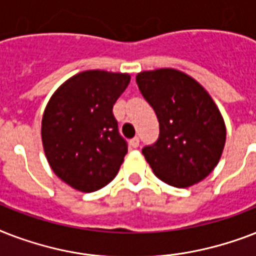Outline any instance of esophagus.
<instances>
[{"label": "esophagus", "mask_w": 256, "mask_h": 256, "mask_svg": "<svg viewBox=\"0 0 256 256\" xmlns=\"http://www.w3.org/2000/svg\"><path fill=\"white\" fill-rule=\"evenodd\" d=\"M130 146L134 148H138V146H140V138H138V136H134L132 140H130Z\"/></svg>", "instance_id": "obj_1"}]
</instances>
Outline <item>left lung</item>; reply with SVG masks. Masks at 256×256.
Instances as JSON below:
<instances>
[{"instance_id": "8db88e82", "label": "left lung", "mask_w": 256, "mask_h": 256, "mask_svg": "<svg viewBox=\"0 0 256 256\" xmlns=\"http://www.w3.org/2000/svg\"><path fill=\"white\" fill-rule=\"evenodd\" d=\"M136 81L160 122L158 140L142 150L152 172L178 188L203 180L226 144V124L214 100L194 78L170 68L140 72Z\"/></svg>"}]
</instances>
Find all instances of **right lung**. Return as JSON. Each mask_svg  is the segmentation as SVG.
Here are the masks:
<instances>
[{
  "mask_svg": "<svg viewBox=\"0 0 256 256\" xmlns=\"http://www.w3.org/2000/svg\"><path fill=\"white\" fill-rule=\"evenodd\" d=\"M130 74L86 70L66 80L50 96L41 122L46 160L58 178L92 192L116 178L128 152L112 104Z\"/></svg>",
  "mask_w": 256,
  "mask_h": 256,
  "instance_id": "add662e5",
  "label": "right lung"
}]
</instances>
